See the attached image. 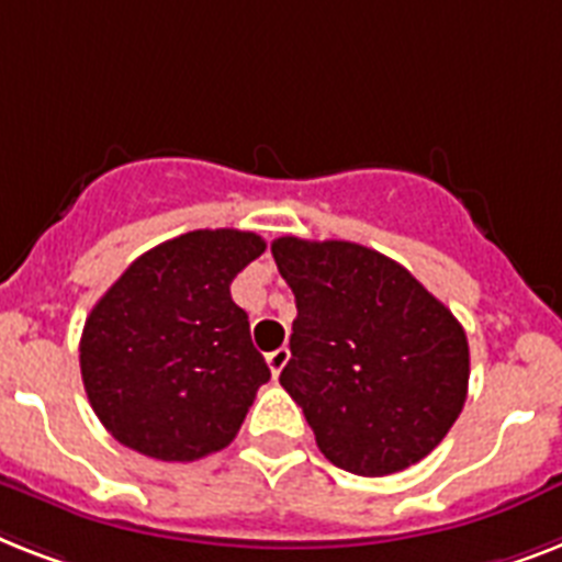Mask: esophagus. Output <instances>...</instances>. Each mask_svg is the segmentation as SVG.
Returning <instances> with one entry per match:
<instances>
[{"mask_svg":"<svg viewBox=\"0 0 562 562\" xmlns=\"http://www.w3.org/2000/svg\"><path fill=\"white\" fill-rule=\"evenodd\" d=\"M289 358H291V352H289V349H285V346H280V349H273V352L268 355L266 360H268V369H271L273 378H280L282 367L289 363Z\"/></svg>","mask_w":562,"mask_h":562,"instance_id":"1","label":"esophagus"}]
</instances>
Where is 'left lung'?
<instances>
[{
	"instance_id": "1",
	"label": "left lung",
	"mask_w": 562,
	"mask_h": 562,
	"mask_svg": "<svg viewBox=\"0 0 562 562\" xmlns=\"http://www.w3.org/2000/svg\"><path fill=\"white\" fill-rule=\"evenodd\" d=\"M296 300L280 375L328 462L386 476L422 462L468 398L462 323L395 259L355 241H271Z\"/></svg>"
}]
</instances>
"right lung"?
Returning a JSON list of instances; mask_svg holds the SVG:
<instances>
[{
    "label": "right lung",
    "mask_w": 562,
    "mask_h": 562,
    "mask_svg": "<svg viewBox=\"0 0 562 562\" xmlns=\"http://www.w3.org/2000/svg\"><path fill=\"white\" fill-rule=\"evenodd\" d=\"M262 250L250 231H190L140 254L100 296L80 337V372L121 445L195 462L236 439L271 369L231 282Z\"/></svg>",
    "instance_id": "add662e5"
}]
</instances>
